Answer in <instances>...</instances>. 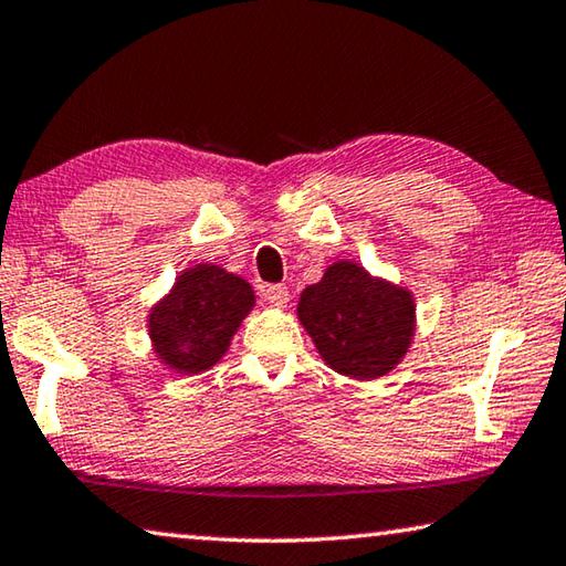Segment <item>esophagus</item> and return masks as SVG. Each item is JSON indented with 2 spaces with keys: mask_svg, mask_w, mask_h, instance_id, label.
<instances>
[{
  "mask_svg": "<svg viewBox=\"0 0 566 566\" xmlns=\"http://www.w3.org/2000/svg\"><path fill=\"white\" fill-rule=\"evenodd\" d=\"M264 300H269V304H274V307H284L290 302V290L284 284H266Z\"/></svg>",
  "mask_w": 566,
  "mask_h": 566,
  "instance_id": "obj_1",
  "label": "esophagus"
}]
</instances>
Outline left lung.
<instances>
[{
    "label": "left lung",
    "mask_w": 566,
    "mask_h": 566,
    "mask_svg": "<svg viewBox=\"0 0 566 566\" xmlns=\"http://www.w3.org/2000/svg\"><path fill=\"white\" fill-rule=\"evenodd\" d=\"M297 312L332 370L357 380L392 370L412 337L410 294L353 262L329 266L302 292Z\"/></svg>",
    "instance_id": "8db88e82"
}]
</instances>
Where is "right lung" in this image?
<instances>
[{"instance_id": "right-lung-1", "label": "right lung", "mask_w": 566, "mask_h": 566, "mask_svg": "<svg viewBox=\"0 0 566 566\" xmlns=\"http://www.w3.org/2000/svg\"><path fill=\"white\" fill-rule=\"evenodd\" d=\"M251 307L254 292L244 280L211 264L188 269L150 312L156 353L178 373H201L227 353Z\"/></svg>"}]
</instances>
